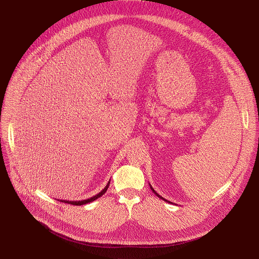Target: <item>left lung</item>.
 <instances>
[{"label": "left lung", "instance_id": "1", "mask_svg": "<svg viewBox=\"0 0 259 259\" xmlns=\"http://www.w3.org/2000/svg\"><path fill=\"white\" fill-rule=\"evenodd\" d=\"M150 188H151V190H152V191H153V193H154V194H156V195H157V196H158V197H159V198H160V199H162V200H164V201H165V202H168V203H171V202H169V201H167V200H166V199H164V198H163V197H161V196H160V195H159V194H158V193H157V192H156V191H155V190H154V189H153V187H152V186H151V184H150Z\"/></svg>", "mask_w": 259, "mask_h": 259}]
</instances>
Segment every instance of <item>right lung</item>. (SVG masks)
Instances as JSON below:
<instances>
[{
  "label": "right lung",
  "mask_w": 259,
  "mask_h": 259,
  "mask_svg": "<svg viewBox=\"0 0 259 259\" xmlns=\"http://www.w3.org/2000/svg\"><path fill=\"white\" fill-rule=\"evenodd\" d=\"M109 182H110V180L107 182V184L105 186V188H104L100 193H98L97 195L93 196V197H92V198H90V199H86V200H82V201H66V200H60V202H62V203H67V204H71V205H76V206H81V205H85V204L91 203V202L95 201L96 199H98L99 197H101L103 194H105L106 190L108 189ZM58 201H59V200H58Z\"/></svg>",
  "instance_id": "obj_1"
}]
</instances>
